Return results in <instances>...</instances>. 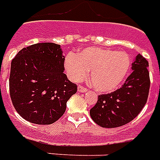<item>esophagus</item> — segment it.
Returning <instances> with one entry per match:
<instances>
[{
  "label": "esophagus",
  "mask_w": 160,
  "mask_h": 160,
  "mask_svg": "<svg viewBox=\"0 0 160 160\" xmlns=\"http://www.w3.org/2000/svg\"><path fill=\"white\" fill-rule=\"evenodd\" d=\"M78 92H87V89L85 88V87H81V86H79L78 87Z\"/></svg>",
  "instance_id": "esophagus-1"
}]
</instances>
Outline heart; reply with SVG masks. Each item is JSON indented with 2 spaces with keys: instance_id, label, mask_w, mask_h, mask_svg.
<instances>
[{
  "instance_id": "1",
  "label": "heart",
  "mask_w": 160,
  "mask_h": 160,
  "mask_svg": "<svg viewBox=\"0 0 160 160\" xmlns=\"http://www.w3.org/2000/svg\"><path fill=\"white\" fill-rule=\"evenodd\" d=\"M130 66L127 53L99 47H87L77 55L68 54L64 61L70 80L80 82L91 71V84L102 93L117 90L127 78Z\"/></svg>"
}]
</instances>
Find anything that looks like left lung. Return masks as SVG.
<instances>
[{
  "label": "left lung",
  "mask_w": 160,
  "mask_h": 160,
  "mask_svg": "<svg viewBox=\"0 0 160 160\" xmlns=\"http://www.w3.org/2000/svg\"><path fill=\"white\" fill-rule=\"evenodd\" d=\"M148 62L138 54L132 63L133 72L120 89L98 96L90 110L92 119L101 127L117 128L135 118L147 103L150 87Z\"/></svg>",
  "instance_id": "1"
}]
</instances>
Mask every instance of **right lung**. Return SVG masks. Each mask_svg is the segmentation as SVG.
Wrapping results in <instances>:
<instances>
[{"label": "right lung", "instance_id": "right-lung-1", "mask_svg": "<svg viewBox=\"0 0 160 160\" xmlns=\"http://www.w3.org/2000/svg\"><path fill=\"white\" fill-rule=\"evenodd\" d=\"M60 44L41 42L24 48L11 62L10 97L17 112L30 122L54 123L66 111L77 86L64 73Z\"/></svg>", "mask_w": 160, "mask_h": 160}]
</instances>
